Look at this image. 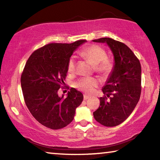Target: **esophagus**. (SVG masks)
I'll use <instances>...</instances> for the list:
<instances>
[{"mask_svg": "<svg viewBox=\"0 0 160 160\" xmlns=\"http://www.w3.org/2000/svg\"><path fill=\"white\" fill-rule=\"evenodd\" d=\"M83 98H84V100H88V99H89L90 98V96H87V95H84V96H83Z\"/></svg>", "mask_w": 160, "mask_h": 160, "instance_id": "34e87169", "label": "esophagus"}]
</instances>
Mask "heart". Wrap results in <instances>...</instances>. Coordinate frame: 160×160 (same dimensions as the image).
<instances>
[{
    "label": "heart",
    "instance_id": "1",
    "mask_svg": "<svg viewBox=\"0 0 160 160\" xmlns=\"http://www.w3.org/2000/svg\"><path fill=\"white\" fill-rule=\"evenodd\" d=\"M82 57L94 65V70L102 77H108L114 69V62L107 57V52L104 48L96 44H92L85 47L81 51ZM75 70V60L71 57L67 64V72L69 74ZM98 81L93 78H83L75 82V86L86 93H91L97 87Z\"/></svg>",
    "mask_w": 160,
    "mask_h": 160
}]
</instances>
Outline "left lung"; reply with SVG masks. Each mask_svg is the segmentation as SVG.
<instances>
[{
	"label": "left lung",
	"instance_id": "1",
	"mask_svg": "<svg viewBox=\"0 0 160 160\" xmlns=\"http://www.w3.org/2000/svg\"><path fill=\"white\" fill-rule=\"evenodd\" d=\"M93 41L106 42L114 58L113 71L102 88L106 96L100 98L99 107L93 112V117L102 125L114 127L124 122L138 102L141 92V64L123 42L109 38Z\"/></svg>",
	"mask_w": 160,
	"mask_h": 160
}]
</instances>
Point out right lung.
<instances>
[{
    "label": "right lung",
    "instance_id": "obj_1",
    "mask_svg": "<svg viewBox=\"0 0 160 160\" xmlns=\"http://www.w3.org/2000/svg\"><path fill=\"white\" fill-rule=\"evenodd\" d=\"M86 42L49 43L35 51L27 61L21 76L24 102L40 124L53 130L66 127L73 120L83 95L71 88L67 98L58 96L67 73V64L75 49Z\"/></svg>",
    "mask_w": 160,
    "mask_h": 160
}]
</instances>
